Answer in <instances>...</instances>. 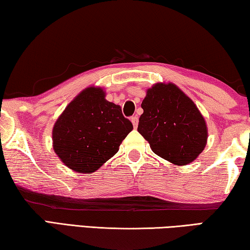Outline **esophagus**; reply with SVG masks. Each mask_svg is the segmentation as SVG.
<instances>
[{"mask_svg": "<svg viewBox=\"0 0 250 250\" xmlns=\"http://www.w3.org/2000/svg\"><path fill=\"white\" fill-rule=\"evenodd\" d=\"M131 122H132V125H133L134 128H137L138 124H139V118H138V116L131 117Z\"/></svg>", "mask_w": 250, "mask_h": 250, "instance_id": "esophagus-1", "label": "esophagus"}]
</instances>
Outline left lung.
I'll list each match as a JSON object with an SVG mask.
<instances>
[{"label":"left lung","instance_id":"1","mask_svg":"<svg viewBox=\"0 0 250 250\" xmlns=\"http://www.w3.org/2000/svg\"><path fill=\"white\" fill-rule=\"evenodd\" d=\"M138 131L156 155L175 166H188L205 149L204 117L176 84L156 83L146 90Z\"/></svg>","mask_w":250,"mask_h":250}]
</instances>
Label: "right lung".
<instances>
[{
	"label": "right lung",
	"mask_w": 250,
	"mask_h": 250,
	"mask_svg": "<svg viewBox=\"0 0 250 250\" xmlns=\"http://www.w3.org/2000/svg\"><path fill=\"white\" fill-rule=\"evenodd\" d=\"M133 125L100 87L75 97L53 126V149L67 167L90 174L115 155Z\"/></svg>",
	"instance_id": "add662e5"
}]
</instances>
